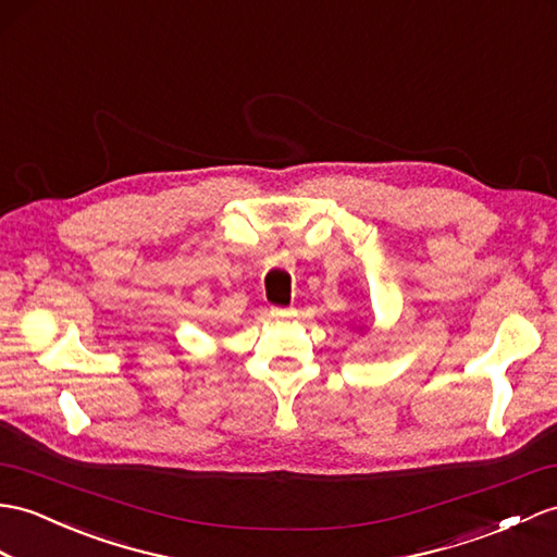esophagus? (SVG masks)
<instances>
[{"label": "esophagus", "instance_id": "1", "mask_svg": "<svg viewBox=\"0 0 557 557\" xmlns=\"http://www.w3.org/2000/svg\"><path fill=\"white\" fill-rule=\"evenodd\" d=\"M295 314L293 309H283V307H271V317L274 319H290Z\"/></svg>", "mask_w": 557, "mask_h": 557}]
</instances>
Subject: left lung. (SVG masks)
<instances>
[{
	"mask_svg": "<svg viewBox=\"0 0 557 557\" xmlns=\"http://www.w3.org/2000/svg\"><path fill=\"white\" fill-rule=\"evenodd\" d=\"M361 331H363V329H361Z\"/></svg>",
	"mask_w": 557,
	"mask_h": 557,
	"instance_id": "8db88e82",
	"label": "left lung"
}]
</instances>
